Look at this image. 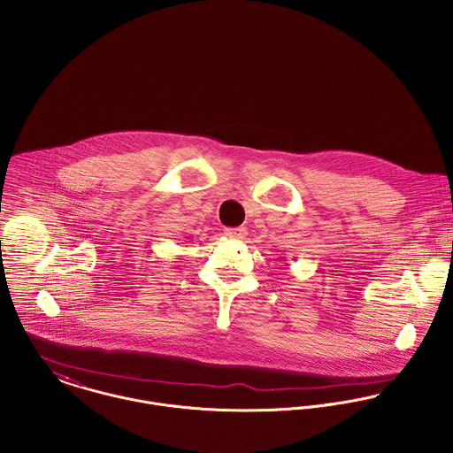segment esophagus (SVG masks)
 I'll return each mask as SVG.
<instances>
[{"mask_svg":"<svg viewBox=\"0 0 453 453\" xmlns=\"http://www.w3.org/2000/svg\"><path fill=\"white\" fill-rule=\"evenodd\" d=\"M224 234L227 238H233V240H243L247 236V229L245 227H227L224 231Z\"/></svg>","mask_w":453,"mask_h":453,"instance_id":"34e87169","label":"esophagus"}]
</instances>
